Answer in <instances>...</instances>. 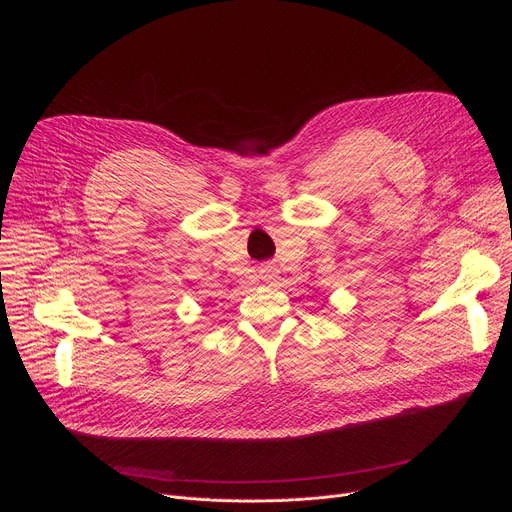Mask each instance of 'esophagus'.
I'll return each instance as SVG.
<instances>
[{
    "label": "esophagus",
    "instance_id": "obj_1",
    "mask_svg": "<svg viewBox=\"0 0 512 512\" xmlns=\"http://www.w3.org/2000/svg\"><path fill=\"white\" fill-rule=\"evenodd\" d=\"M264 272V279L268 281V279H272V274H270V268H266V270H262Z\"/></svg>",
    "mask_w": 512,
    "mask_h": 512
}]
</instances>
